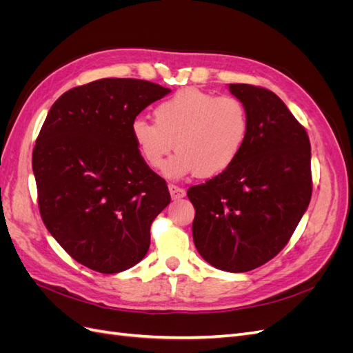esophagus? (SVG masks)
<instances>
[{
  "label": "esophagus",
  "mask_w": 353,
  "mask_h": 353,
  "mask_svg": "<svg viewBox=\"0 0 353 353\" xmlns=\"http://www.w3.org/2000/svg\"><path fill=\"white\" fill-rule=\"evenodd\" d=\"M169 188V193H170V197H172L174 200H178V199H183L185 196V190L183 187L179 185H175V184H169L168 185Z\"/></svg>",
  "instance_id": "34e87169"
}]
</instances>
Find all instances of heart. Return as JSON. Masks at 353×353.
I'll return each instance as SVG.
<instances>
[{"label": "heart", "instance_id": "1", "mask_svg": "<svg viewBox=\"0 0 353 353\" xmlns=\"http://www.w3.org/2000/svg\"><path fill=\"white\" fill-rule=\"evenodd\" d=\"M156 122L138 117L132 138L144 162L165 165L168 176L194 174L210 178L222 174L240 157L250 137V113L243 100L199 88L178 91L154 109Z\"/></svg>", "mask_w": 353, "mask_h": 353}]
</instances>
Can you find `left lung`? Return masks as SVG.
Segmentation results:
<instances>
[{
	"mask_svg": "<svg viewBox=\"0 0 353 353\" xmlns=\"http://www.w3.org/2000/svg\"><path fill=\"white\" fill-rule=\"evenodd\" d=\"M248 105L250 137L240 157L205 184L190 187L193 240L218 270L248 272L279 254L312 196L311 143L272 91L230 83Z\"/></svg>",
	"mask_w": 353,
	"mask_h": 353,
	"instance_id": "1",
	"label": "left lung"
}]
</instances>
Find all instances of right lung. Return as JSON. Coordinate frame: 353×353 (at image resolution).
I'll use <instances>...</instances> for the list:
<instances>
[{"instance_id":"obj_1","label":"right lung","mask_w":353,"mask_h":353,"mask_svg":"<svg viewBox=\"0 0 353 353\" xmlns=\"http://www.w3.org/2000/svg\"><path fill=\"white\" fill-rule=\"evenodd\" d=\"M170 92L148 81L104 78L51 105L32 153L44 225L72 258L101 274L140 262L150 227L170 201L166 181L144 162L132 122Z\"/></svg>"}]
</instances>
